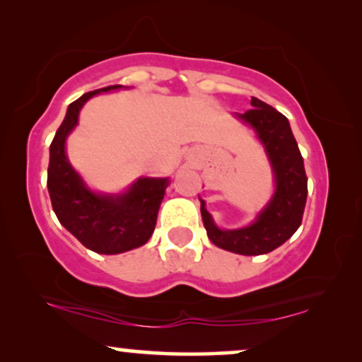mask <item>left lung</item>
I'll list each match as a JSON object with an SVG mask.
<instances>
[{
    "instance_id": "1",
    "label": "left lung",
    "mask_w": 362,
    "mask_h": 362,
    "mask_svg": "<svg viewBox=\"0 0 362 362\" xmlns=\"http://www.w3.org/2000/svg\"><path fill=\"white\" fill-rule=\"evenodd\" d=\"M250 105L254 108L235 113V117L249 123L264 143L274 168L275 194L254 224L244 229H217L202 199L201 216L214 245L240 255H262L285 244L300 227L308 196V177L286 117L255 97H252Z\"/></svg>"
}]
</instances>
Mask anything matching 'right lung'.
<instances>
[{
  "mask_svg": "<svg viewBox=\"0 0 362 362\" xmlns=\"http://www.w3.org/2000/svg\"><path fill=\"white\" fill-rule=\"evenodd\" d=\"M123 86H108L83 93L67 108L51 143L47 189L57 219L76 239L97 254H122L146 244L156 226L168 180L141 177L122 196H100L87 189L66 156V138L77 125L88 98Z\"/></svg>",
  "mask_w": 362,
  "mask_h": 362,
  "instance_id": "add662e5",
  "label": "right lung"
}]
</instances>
